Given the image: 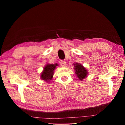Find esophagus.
<instances>
[{
	"mask_svg": "<svg viewBox=\"0 0 125 125\" xmlns=\"http://www.w3.org/2000/svg\"><path fill=\"white\" fill-rule=\"evenodd\" d=\"M60 64H61V66L62 67H65L66 66V62H65V61H62L60 63Z\"/></svg>",
	"mask_w": 125,
	"mask_h": 125,
	"instance_id": "obj_1",
	"label": "esophagus"
}]
</instances>
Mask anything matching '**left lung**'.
Here are the masks:
<instances>
[{
	"instance_id": "8db88e82",
	"label": "left lung",
	"mask_w": 125,
	"mask_h": 125,
	"mask_svg": "<svg viewBox=\"0 0 125 125\" xmlns=\"http://www.w3.org/2000/svg\"><path fill=\"white\" fill-rule=\"evenodd\" d=\"M73 65L74 67V69L75 70V73L78 79L82 81L87 77L88 75V71L83 65L79 63H74Z\"/></svg>"
}]
</instances>
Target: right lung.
<instances>
[{
    "label": "right lung",
    "mask_w": 125,
    "mask_h": 125,
    "mask_svg": "<svg viewBox=\"0 0 125 125\" xmlns=\"http://www.w3.org/2000/svg\"><path fill=\"white\" fill-rule=\"evenodd\" d=\"M57 66H58V64L57 63H55V64L47 63L46 64L45 66L43 67V71L40 75L41 79L47 83H49L52 79L55 69Z\"/></svg>",
    "instance_id": "1"
}]
</instances>
